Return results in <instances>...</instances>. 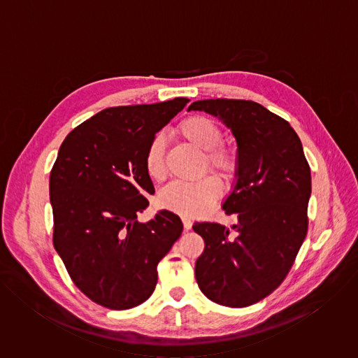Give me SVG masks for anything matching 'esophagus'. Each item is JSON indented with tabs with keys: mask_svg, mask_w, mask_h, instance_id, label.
Segmentation results:
<instances>
[{
	"mask_svg": "<svg viewBox=\"0 0 358 358\" xmlns=\"http://www.w3.org/2000/svg\"><path fill=\"white\" fill-rule=\"evenodd\" d=\"M182 225H184L185 231H189L191 227H192V221L189 218H187V217H182Z\"/></svg>",
	"mask_w": 358,
	"mask_h": 358,
	"instance_id": "34e87169",
	"label": "esophagus"
}]
</instances>
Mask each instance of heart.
Returning <instances> with one entry per match:
<instances>
[{
    "instance_id": "b5f03b06",
    "label": "heart",
    "mask_w": 358,
    "mask_h": 358,
    "mask_svg": "<svg viewBox=\"0 0 358 358\" xmlns=\"http://www.w3.org/2000/svg\"><path fill=\"white\" fill-rule=\"evenodd\" d=\"M178 133L192 145L208 151L207 160L210 166L215 169L222 178H234L238 167L236 155L234 150L218 145L222 140V133L211 119L191 116L180 124ZM164 156L166 137L163 134H156L150 140L144 155V167L151 178L162 180L164 177ZM220 194L221 184L218 178L214 176H206L196 182L170 184L162 191L159 201L167 210L185 217H196L206 213L217 201Z\"/></svg>"
}]
</instances>
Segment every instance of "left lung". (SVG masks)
Segmentation results:
<instances>
[{"label": "left lung", "instance_id": "obj_1", "mask_svg": "<svg viewBox=\"0 0 358 358\" xmlns=\"http://www.w3.org/2000/svg\"><path fill=\"white\" fill-rule=\"evenodd\" d=\"M191 110L221 120L238 147L235 181L222 203L236 224L192 225L206 242L196 283L218 304L246 308L283 282L308 234L310 167L290 124L257 101L196 100Z\"/></svg>", "mask_w": 358, "mask_h": 358}]
</instances>
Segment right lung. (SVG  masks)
Listing matches in <instances>:
<instances>
[{"label": "right lung", "instance_id": "obj_1", "mask_svg": "<svg viewBox=\"0 0 358 358\" xmlns=\"http://www.w3.org/2000/svg\"><path fill=\"white\" fill-rule=\"evenodd\" d=\"M189 99L109 108L75 127L49 177L54 245L75 285L94 303L126 310L157 285V265L182 232L180 217L160 210L148 222L155 185L144 167L150 140Z\"/></svg>", "mask_w": 358, "mask_h": 358}]
</instances>
